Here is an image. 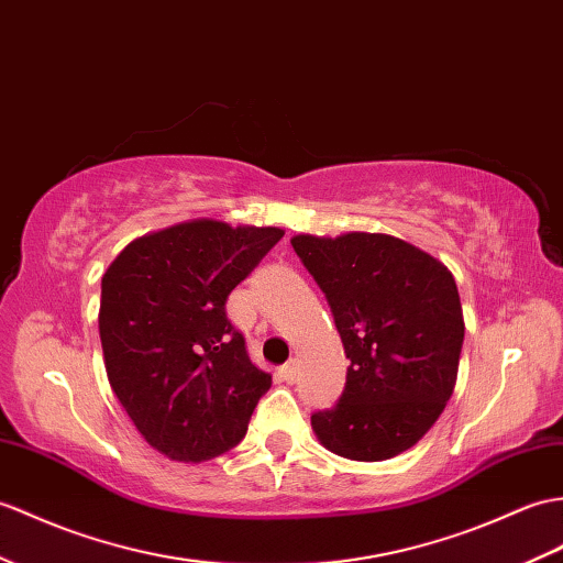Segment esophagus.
Instances as JSON below:
<instances>
[{"label": "esophagus", "mask_w": 563, "mask_h": 563, "mask_svg": "<svg viewBox=\"0 0 563 563\" xmlns=\"http://www.w3.org/2000/svg\"><path fill=\"white\" fill-rule=\"evenodd\" d=\"M280 374H283V378H285L287 384H295L297 378H299V364H297V360H290L287 364H283Z\"/></svg>", "instance_id": "esophagus-1"}]
</instances>
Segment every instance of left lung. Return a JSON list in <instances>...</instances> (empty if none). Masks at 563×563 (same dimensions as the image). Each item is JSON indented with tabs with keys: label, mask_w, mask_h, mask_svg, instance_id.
<instances>
[{
	"label": "left lung",
	"mask_w": 563,
	"mask_h": 563,
	"mask_svg": "<svg viewBox=\"0 0 563 563\" xmlns=\"http://www.w3.org/2000/svg\"><path fill=\"white\" fill-rule=\"evenodd\" d=\"M323 290L350 360L345 388L311 415L313 434L350 461H388L415 446L453 394L465 335L451 271L390 234L292 238Z\"/></svg>",
	"instance_id": "obj_1"
}]
</instances>
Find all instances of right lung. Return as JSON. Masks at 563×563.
I'll return each instance as SVG.
<instances>
[{
  "mask_svg": "<svg viewBox=\"0 0 563 563\" xmlns=\"http://www.w3.org/2000/svg\"><path fill=\"white\" fill-rule=\"evenodd\" d=\"M283 234L179 222L126 244L102 276L98 323L110 386L167 459L201 463L238 446L271 388L225 302Z\"/></svg>",
  "mask_w": 563,
  "mask_h": 563,
  "instance_id": "right-lung-1",
  "label": "right lung"
}]
</instances>
